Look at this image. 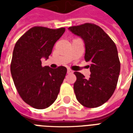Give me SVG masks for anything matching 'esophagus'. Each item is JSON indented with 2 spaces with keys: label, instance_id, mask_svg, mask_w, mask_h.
<instances>
[{
  "label": "esophagus",
  "instance_id": "obj_1",
  "mask_svg": "<svg viewBox=\"0 0 133 133\" xmlns=\"http://www.w3.org/2000/svg\"><path fill=\"white\" fill-rule=\"evenodd\" d=\"M67 72H68V74H71V73H72V72H73V71H72V70L68 69V71H67Z\"/></svg>",
  "mask_w": 133,
  "mask_h": 133
}]
</instances>
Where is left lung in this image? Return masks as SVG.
Masks as SVG:
<instances>
[{
	"label": "left lung",
	"instance_id": "1",
	"mask_svg": "<svg viewBox=\"0 0 133 133\" xmlns=\"http://www.w3.org/2000/svg\"><path fill=\"white\" fill-rule=\"evenodd\" d=\"M85 43V60L90 63V77L85 79L79 72L73 88L82 105L92 108L102 105L110 98L116 88L120 70L117 47L109 35L93 23L68 28Z\"/></svg>",
	"mask_w": 133,
	"mask_h": 133
}]
</instances>
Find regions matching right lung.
<instances>
[{
  "label": "right lung",
  "mask_w": 133,
  "mask_h": 133,
  "mask_svg": "<svg viewBox=\"0 0 133 133\" xmlns=\"http://www.w3.org/2000/svg\"><path fill=\"white\" fill-rule=\"evenodd\" d=\"M65 28H31L16 42L10 72L17 91L25 103L36 109L48 108L55 102L67 72L59 66H42L41 58L48 59L55 42Z\"/></svg>",
  "instance_id": "obj_1"
}]
</instances>
